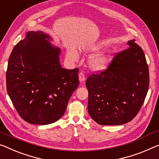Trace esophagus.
<instances>
[{
    "instance_id": "34e87169",
    "label": "esophagus",
    "mask_w": 159,
    "mask_h": 159,
    "mask_svg": "<svg viewBox=\"0 0 159 159\" xmlns=\"http://www.w3.org/2000/svg\"><path fill=\"white\" fill-rule=\"evenodd\" d=\"M79 80L80 82H83L85 80V75L82 72H80L79 73Z\"/></svg>"
}]
</instances>
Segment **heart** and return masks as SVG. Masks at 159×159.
<instances>
[{
	"mask_svg": "<svg viewBox=\"0 0 159 159\" xmlns=\"http://www.w3.org/2000/svg\"><path fill=\"white\" fill-rule=\"evenodd\" d=\"M99 49L98 47L92 48V50H97ZM68 55L72 59H77V54L75 50H70L68 52ZM110 62V56L107 54H100L95 57H92L90 60V66L92 69L97 71H102L104 69H106L107 66L109 65Z\"/></svg>",
	"mask_w": 159,
	"mask_h": 159,
	"instance_id": "obj_1",
	"label": "heart"
}]
</instances>
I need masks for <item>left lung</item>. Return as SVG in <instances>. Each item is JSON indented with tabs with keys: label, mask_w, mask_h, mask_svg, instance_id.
I'll list each match as a JSON object with an SVG mask.
<instances>
[{
	"label": "left lung",
	"mask_w": 159,
	"mask_h": 159,
	"mask_svg": "<svg viewBox=\"0 0 159 159\" xmlns=\"http://www.w3.org/2000/svg\"><path fill=\"white\" fill-rule=\"evenodd\" d=\"M135 40L116 52L106 70L92 73L86 80L88 112L97 124L120 125L139 113L149 86L145 55Z\"/></svg>",
	"instance_id": "obj_1"
}]
</instances>
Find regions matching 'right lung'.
Masks as SVG:
<instances>
[{"label": "right lung", "mask_w": 159, "mask_h": 159, "mask_svg": "<svg viewBox=\"0 0 159 159\" xmlns=\"http://www.w3.org/2000/svg\"><path fill=\"white\" fill-rule=\"evenodd\" d=\"M50 36L30 31L16 44L8 60L7 92L19 115L28 123L45 125L62 116L79 85L78 68L61 67L60 50Z\"/></svg>", "instance_id": "1"}]
</instances>
